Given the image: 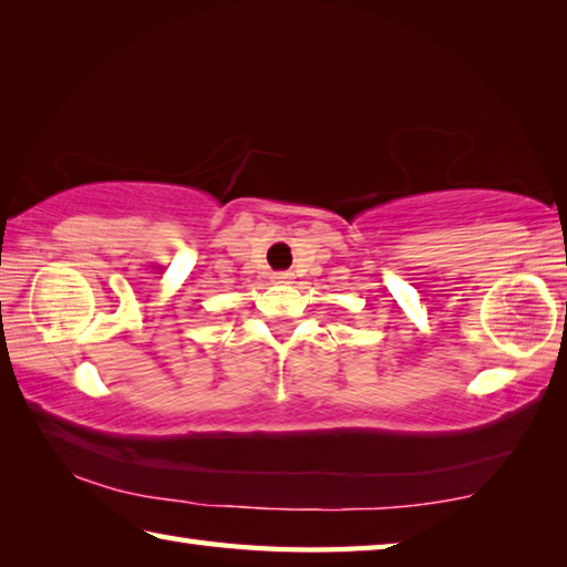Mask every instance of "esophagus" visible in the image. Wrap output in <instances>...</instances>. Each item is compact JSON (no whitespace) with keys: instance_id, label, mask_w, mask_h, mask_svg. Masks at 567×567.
<instances>
[{"instance_id":"1","label":"esophagus","mask_w":567,"mask_h":567,"mask_svg":"<svg viewBox=\"0 0 567 567\" xmlns=\"http://www.w3.org/2000/svg\"><path fill=\"white\" fill-rule=\"evenodd\" d=\"M272 280H275V282H280V285H287V282L292 280V272H275V275H272Z\"/></svg>"}]
</instances>
